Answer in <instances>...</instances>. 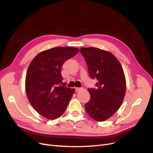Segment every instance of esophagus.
Instances as JSON below:
<instances>
[{"label": "esophagus", "mask_w": 153, "mask_h": 153, "mask_svg": "<svg viewBox=\"0 0 153 153\" xmlns=\"http://www.w3.org/2000/svg\"><path fill=\"white\" fill-rule=\"evenodd\" d=\"M82 89V87H76L75 88V91H80V90H81Z\"/></svg>", "instance_id": "1"}]
</instances>
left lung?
Returning <instances> with one entry per match:
<instances>
[{
	"mask_svg": "<svg viewBox=\"0 0 153 153\" xmlns=\"http://www.w3.org/2000/svg\"><path fill=\"white\" fill-rule=\"evenodd\" d=\"M89 76L97 79L95 89H88L90 100L85 109L92 118L103 122L113 115L122 105L126 92L123 68L111 53L97 48H81Z\"/></svg>",
	"mask_w": 153,
	"mask_h": 153,
	"instance_id": "left-lung-1",
	"label": "left lung"
}]
</instances>
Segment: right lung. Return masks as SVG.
<instances>
[{"instance_id": "obj_1", "label": "right lung", "mask_w": 153, "mask_h": 153, "mask_svg": "<svg viewBox=\"0 0 153 153\" xmlns=\"http://www.w3.org/2000/svg\"><path fill=\"white\" fill-rule=\"evenodd\" d=\"M78 53L76 48L56 47L39 53L30 62L25 79L26 93L32 107L43 117L54 120L65 111L74 89L62 83L61 67Z\"/></svg>"}]
</instances>
